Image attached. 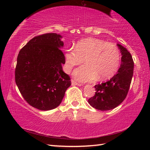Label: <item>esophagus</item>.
Returning <instances> with one entry per match:
<instances>
[{"instance_id":"1","label":"esophagus","mask_w":150,"mask_h":150,"mask_svg":"<svg viewBox=\"0 0 150 150\" xmlns=\"http://www.w3.org/2000/svg\"><path fill=\"white\" fill-rule=\"evenodd\" d=\"M71 85H81L80 84H79V83H78L77 82H76V81H74V80H71Z\"/></svg>"}]
</instances>
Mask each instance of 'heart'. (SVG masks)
Here are the masks:
<instances>
[{"mask_svg":"<svg viewBox=\"0 0 150 150\" xmlns=\"http://www.w3.org/2000/svg\"><path fill=\"white\" fill-rule=\"evenodd\" d=\"M74 50L65 51L64 69L69 73L84 59L85 65L78 67L73 72L77 80L88 82L97 77L99 80H106L117 72L120 63V54L116 45L98 38H88L79 41Z\"/></svg>","mask_w":150,"mask_h":150,"instance_id":"heart-1","label":"heart"}]
</instances>
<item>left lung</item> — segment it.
Returning <instances> with one entry per match:
<instances>
[{"instance_id": "obj_1", "label": "left lung", "mask_w": 150, "mask_h": 150, "mask_svg": "<svg viewBox=\"0 0 150 150\" xmlns=\"http://www.w3.org/2000/svg\"><path fill=\"white\" fill-rule=\"evenodd\" d=\"M121 65L116 74L110 80L95 86V95L88 100L93 108L109 110L118 106L125 99L130 88L134 73V61L130 53L120 44Z\"/></svg>"}]
</instances>
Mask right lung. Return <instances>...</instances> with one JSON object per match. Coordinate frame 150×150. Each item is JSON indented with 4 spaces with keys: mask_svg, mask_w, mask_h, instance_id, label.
Returning a JSON list of instances; mask_svg holds the SVG:
<instances>
[{
    "mask_svg": "<svg viewBox=\"0 0 150 150\" xmlns=\"http://www.w3.org/2000/svg\"><path fill=\"white\" fill-rule=\"evenodd\" d=\"M62 36L55 33L33 38L19 52L15 81L24 100L33 107L50 110L60 105L71 83L62 69Z\"/></svg>",
    "mask_w": 150,
    "mask_h": 150,
    "instance_id": "add662e5",
    "label": "right lung"
}]
</instances>
